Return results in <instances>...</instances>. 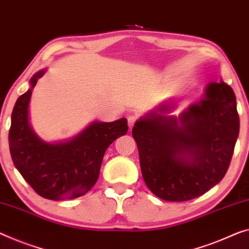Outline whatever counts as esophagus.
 Here are the masks:
<instances>
[{"mask_svg":"<svg viewBox=\"0 0 249 249\" xmlns=\"http://www.w3.org/2000/svg\"><path fill=\"white\" fill-rule=\"evenodd\" d=\"M138 120V116L137 114H131V116L128 117V124H129V127L132 128L133 125H135L136 121Z\"/></svg>","mask_w":249,"mask_h":249,"instance_id":"obj_1","label":"esophagus"}]
</instances>
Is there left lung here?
<instances>
[{
  "mask_svg": "<svg viewBox=\"0 0 249 249\" xmlns=\"http://www.w3.org/2000/svg\"><path fill=\"white\" fill-rule=\"evenodd\" d=\"M135 124L143 180L157 197L186 201L204 195L226 175L239 133L234 91L212 82L205 98L183 112L179 122L162 105Z\"/></svg>",
  "mask_w": 249,
  "mask_h": 249,
  "instance_id": "1",
  "label": "left lung"
}]
</instances>
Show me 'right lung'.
Instances as JSON below:
<instances>
[{"label": "right lung", "mask_w": 249, "mask_h": 249, "mask_svg": "<svg viewBox=\"0 0 249 249\" xmlns=\"http://www.w3.org/2000/svg\"><path fill=\"white\" fill-rule=\"evenodd\" d=\"M44 71L30 80L31 89L15 103L9 132L10 152L22 177L41 197L51 200L72 199L86 195L100 174L103 156L118 137L128 131V121L93 122L67 142L42 141L29 124V102L32 89Z\"/></svg>", "instance_id": "right-lung-1"}]
</instances>
